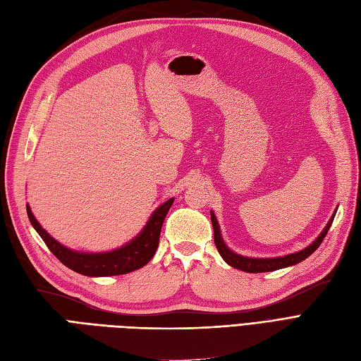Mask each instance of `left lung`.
Wrapping results in <instances>:
<instances>
[{
	"mask_svg": "<svg viewBox=\"0 0 361 361\" xmlns=\"http://www.w3.org/2000/svg\"><path fill=\"white\" fill-rule=\"evenodd\" d=\"M334 215H336V212L330 218V221L326 223V226H325L324 231L321 232V235L316 238L309 247H305L301 251H297V253L286 255V256H281V257H268V259L267 257L265 259L245 257V256L233 253V251L224 244L223 238H221L220 227H218V221H216V218H215L212 211H211V220H212V227H214V241H215L216 250H218V253L221 255V257L224 259V262H227V265H231L236 269L245 271V272H269V271H276V269L297 265V264H300V262H302L304 259H307L313 253V251L321 245L325 235L329 233L331 223L334 220Z\"/></svg>",
	"mask_w": 361,
	"mask_h": 361,
	"instance_id": "1",
	"label": "left lung"
}]
</instances>
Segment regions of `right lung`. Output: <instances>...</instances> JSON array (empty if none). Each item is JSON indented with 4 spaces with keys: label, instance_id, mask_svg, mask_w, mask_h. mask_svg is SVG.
Listing matches in <instances>:
<instances>
[{
    "label": "right lung",
    "instance_id": "right-lung-1",
    "mask_svg": "<svg viewBox=\"0 0 361 361\" xmlns=\"http://www.w3.org/2000/svg\"><path fill=\"white\" fill-rule=\"evenodd\" d=\"M173 202L174 199H170L159 207H157L154 214L150 215L143 231H141L133 241L113 251H105V253H81V251H75L61 245L45 231V228H42L35 215H32L28 204L27 214L31 226L36 228V232L40 235L43 243L47 244V247L52 251V255L56 256L63 265H66L72 271L82 276L106 277L128 274V272L135 271L149 264L158 248L161 227L164 220H166V215Z\"/></svg>",
    "mask_w": 361,
    "mask_h": 361
}]
</instances>
